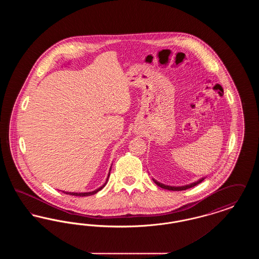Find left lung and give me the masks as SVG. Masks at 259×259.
Segmentation results:
<instances>
[{
    "mask_svg": "<svg viewBox=\"0 0 259 259\" xmlns=\"http://www.w3.org/2000/svg\"><path fill=\"white\" fill-rule=\"evenodd\" d=\"M204 180H205V178H202V179H200L199 181L195 182V183H193V184L184 185V186H170V185H163V184H160V183H158V182H157V181H155V180H153V182H154L156 185H158V186H160L162 188H164V189H167V190H172V191H181V190H185V189H188V188H190V187H193V186L197 185L198 184H200L201 182H203Z\"/></svg>",
    "mask_w": 259,
    "mask_h": 259,
    "instance_id": "1",
    "label": "left lung"
}]
</instances>
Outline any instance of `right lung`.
I'll use <instances>...</instances> for the list:
<instances>
[{
  "label": "right lung",
  "instance_id": "right-lung-1",
  "mask_svg": "<svg viewBox=\"0 0 259 259\" xmlns=\"http://www.w3.org/2000/svg\"><path fill=\"white\" fill-rule=\"evenodd\" d=\"M111 169H110V172H111ZM110 172H109V175H108V178H107V181H106V183H105L104 185H102V186H100V187L97 188L96 190H94V191H91V192H81V193H77V192H66V191H63V192H64V193H66V194H69V195H73V196H79V197H83V196H90V195H93V194H95V193H97L98 191H100L101 189H103V188L105 187V185H107V183H108V180H109V177H110Z\"/></svg>",
  "mask_w": 259,
  "mask_h": 259
}]
</instances>
